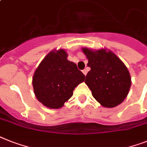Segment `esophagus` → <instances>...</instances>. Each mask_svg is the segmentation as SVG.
Instances as JSON below:
<instances>
[{
    "mask_svg": "<svg viewBox=\"0 0 147 147\" xmlns=\"http://www.w3.org/2000/svg\"><path fill=\"white\" fill-rule=\"evenodd\" d=\"M82 71H83V73H84V76H86V75H87V73H88V71H87L86 69H84Z\"/></svg>",
    "mask_w": 147,
    "mask_h": 147,
    "instance_id": "obj_1",
    "label": "esophagus"
}]
</instances>
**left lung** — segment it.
Returning <instances> with one entry per match:
<instances>
[{"label":"left lung","mask_w":147,"mask_h":147,"mask_svg":"<svg viewBox=\"0 0 147 147\" xmlns=\"http://www.w3.org/2000/svg\"><path fill=\"white\" fill-rule=\"evenodd\" d=\"M90 70L85 84L101 106L113 108L123 102L129 92L131 81L127 67L112 51L82 48Z\"/></svg>","instance_id":"left-lung-1"}]
</instances>
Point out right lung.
<instances>
[{
    "label": "right lung",
    "mask_w": 147,
    "mask_h": 147,
    "mask_svg": "<svg viewBox=\"0 0 147 147\" xmlns=\"http://www.w3.org/2000/svg\"><path fill=\"white\" fill-rule=\"evenodd\" d=\"M63 49L47 55L34 71L32 85L35 96L45 107L59 109L73 94L74 89L85 79L76 63L69 61Z\"/></svg>",
    "instance_id": "1"
}]
</instances>
